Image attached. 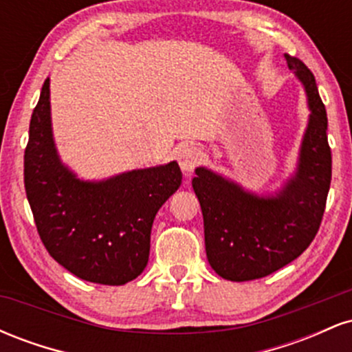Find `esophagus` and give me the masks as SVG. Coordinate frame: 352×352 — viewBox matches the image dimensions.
<instances>
[{"mask_svg":"<svg viewBox=\"0 0 352 352\" xmlns=\"http://www.w3.org/2000/svg\"><path fill=\"white\" fill-rule=\"evenodd\" d=\"M201 151L200 148L193 147V145H188V147H184L179 153V164L180 168L185 173L193 172V168L197 167L201 162Z\"/></svg>","mask_w":352,"mask_h":352,"instance_id":"esophagus-1","label":"esophagus"}]
</instances>
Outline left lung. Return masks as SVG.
I'll list each match as a JSON object with an SVG mask.
<instances>
[{"label": "left lung", "instance_id": "1", "mask_svg": "<svg viewBox=\"0 0 352 352\" xmlns=\"http://www.w3.org/2000/svg\"><path fill=\"white\" fill-rule=\"evenodd\" d=\"M285 58L309 107L293 175L273 195L250 192L207 167H197L192 180L204 215L208 263L230 281L258 280L296 260L316 236L324 213L331 185L326 109L313 72L298 58Z\"/></svg>", "mask_w": 352, "mask_h": 352}]
</instances>
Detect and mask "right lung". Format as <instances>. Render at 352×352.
<instances>
[{
  "mask_svg": "<svg viewBox=\"0 0 352 352\" xmlns=\"http://www.w3.org/2000/svg\"><path fill=\"white\" fill-rule=\"evenodd\" d=\"M50 78L44 80L24 151V188L44 246L72 274L120 286L144 272L159 208L182 184L179 164L80 180L52 137Z\"/></svg>",
  "mask_w": 352,
  "mask_h": 352,
  "instance_id": "obj_1",
  "label": "right lung"
}]
</instances>
